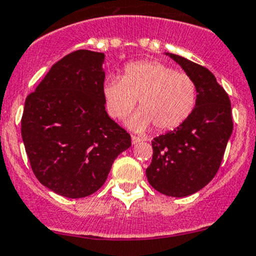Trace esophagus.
I'll list each match as a JSON object with an SVG mask.
<instances>
[{
  "instance_id": "obj_1",
  "label": "esophagus",
  "mask_w": 256,
  "mask_h": 256,
  "mask_svg": "<svg viewBox=\"0 0 256 256\" xmlns=\"http://www.w3.org/2000/svg\"><path fill=\"white\" fill-rule=\"evenodd\" d=\"M131 141H132L134 144H138V142H141L142 138H140V137L132 135V136H131Z\"/></svg>"
}]
</instances>
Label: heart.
<instances>
[{
    "label": "heart",
    "instance_id": "heart-1",
    "mask_svg": "<svg viewBox=\"0 0 256 256\" xmlns=\"http://www.w3.org/2000/svg\"><path fill=\"white\" fill-rule=\"evenodd\" d=\"M109 114L124 119L138 99L141 109L128 121L144 131L152 124L157 131L176 128L192 115L198 98L196 83L188 74L160 61H137L124 70L122 78L112 77L104 84Z\"/></svg>",
    "mask_w": 256,
    "mask_h": 256
}]
</instances>
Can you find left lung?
Segmentation results:
<instances>
[{"instance_id":"1","label":"left lung","mask_w":256,"mask_h":256,"mask_svg":"<svg viewBox=\"0 0 256 256\" xmlns=\"http://www.w3.org/2000/svg\"><path fill=\"white\" fill-rule=\"evenodd\" d=\"M166 55L195 80L198 98L182 125L153 138L146 176L157 192L184 198L206 186L218 172L233 131L232 108L228 94L206 67L176 54Z\"/></svg>"}]
</instances>
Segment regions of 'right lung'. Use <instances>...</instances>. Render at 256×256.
I'll use <instances>...</instances> for the list:
<instances>
[{
	"mask_svg": "<svg viewBox=\"0 0 256 256\" xmlns=\"http://www.w3.org/2000/svg\"><path fill=\"white\" fill-rule=\"evenodd\" d=\"M104 54L77 50L58 61L24 104L22 137L36 179L70 198L106 182L131 137L106 110Z\"/></svg>",
	"mask_w": 256,
	"mask_h": 256,
	"instance_id": "obj_1",
	"label": "right lung"
}]
</instances>
